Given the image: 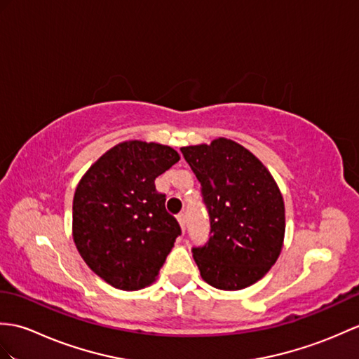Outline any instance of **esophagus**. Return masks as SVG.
<instances>
[{
    "instance_id": "1",
    "label": "esophagus",
    "mask_w": 359,
    "mask_h": 359,
    "mask_svg": "<svg viewBox=\"0 0 359 359\" xmlns=\"http://www.w3.org/2000/svg\"><path fill=\"white\" fill-rule=\"evenodd\" d=\"M177 222H179V224H180L182 231H185V226H187V217H185V214L180 212V214L177 215Z\"/></svg>"
}]
</instances>
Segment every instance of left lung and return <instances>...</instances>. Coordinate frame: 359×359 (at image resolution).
<instances>
[{"instance_id":"8db88e82","label":"left lung","mask_w":359,"mask_h":359,"mask_svg":"<svg viewBox=\"0 0 359 359\" xmlns=\"http://www.w3.org/2000/svg\"><path fill=\"white\" fill-rule=\"evenodd\" d=\"M180 151L202 185L211 220L210 240L193 248L200 275L222 290L254 285L278 260L285 241L277 182L249 149L226 137Z\"/></svg>"}]
</instances>
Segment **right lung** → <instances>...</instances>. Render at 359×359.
Here are the masks:
<instances>
[{"instance_id": "1", "label": "right lung", "mask_w": 359, "mask_h": 359, "mask_svg": "<svg viewBox=\"0 0 359 359\" xmlns=\"http://www.w3.org/2000/svg\"><path fill=\"white\" fill-rule=\"evenodd\" d=\"M180 161L168 145L125 140L79 180L73 197V241L88 268L121 290L156 281L180 226L154 180Z\"/></svg>"}]
</instances>
